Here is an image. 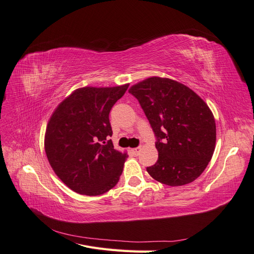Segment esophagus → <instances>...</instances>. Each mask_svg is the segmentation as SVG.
I'll return each instance as SVG.
<instances>
[{
	"instance_id": "34e87169",
	"label": "esophagus",
	"mask_w": 254,
	"mask_h": 254,
	"mask_svg": "<svg viewBox=\"0 0 254 254\" xmlns=\"http://www.w3.org/2000/svg\"><path fill=\"white\" fill-rule=\"evenodd\" d=\"M140 150H141V147H135V148H132V149H131V152L133 153L134 156H137V155H139Z\"/></svg>"
}]
</instances>
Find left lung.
<instances>
[{
  "instance_id": "8db88e82",
  "label": "left lung",
  "mask_w": 254,
  "mask_h": 254,
  "mask_svg": "<svg viewBox=\"0 0 254 254\" xmlns=\"http://www.w3.org/2000/svg\"><path fill=\"white\" fill-rule=\"evenodd\" d=\"M139 101L156 136L159 157L146 168L153 179L171 187L193 182L209 164L216 126L207 105L184 84L150 77L129 89Z\"/></svg>"
}]
</instances>
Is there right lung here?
I'll list each match as a JSON object with an SVG mask.
<instances>
[{
	"label": "right lung",
	"instance_id": "1",
	"mask_svg": "<svg viewBox=\"0 0 254 254\" xmlns=\"http://www.w3.org/2000/svg\"><path fill=\"white\" fill-rule=\"evenodd\" d=\"M129 84L77 89L61 103L45 132L52 168L67 188L81 195H102L120 180L126 153L114 149L109 113Z\"/></svg>",
	"mask_w": 254,
	"mask_h": 254
}]
</instances>
